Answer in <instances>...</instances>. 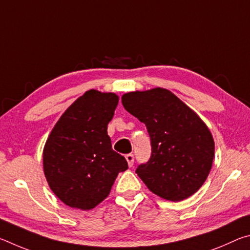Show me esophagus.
<instances>
[{
	"label": "esophagus",
	"instance_id": "34e87169",
	"mask_svg": "<svg viewBox=\"0 0 250 250\" xmlns=\"http://www.w3.org/2000/svg\"><path fill=\"white\" fill-rule=\"evenodd\" d=\"M125 160H126V162H128V166H129L130 167L133 166V163H134V156H133L132 153L126 154V155H125Z\"/></svg>",
	"mask_w": 250,
	"mask_h": 250
}]
</instances>
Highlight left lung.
<instances>
[{"instance_id":"1","label":"left lung","mask_w":250,"mask_h":250,"mask_svg":"<svg viewBox=\"0 0 250 250\" xmlns=\"http://www.w3.org/2000/svg\"><path fill=\"white\" fill-rule=\"evenodd\" d=\"M122 104L150 135V159L135 170L147 188L172 202L197 192L214 159L213 137L200 117L163 88L128 92Z\"/></svg>"}]
</instances>
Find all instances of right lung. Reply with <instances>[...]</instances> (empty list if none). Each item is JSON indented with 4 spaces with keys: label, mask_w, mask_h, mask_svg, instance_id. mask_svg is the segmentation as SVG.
Segmentation results:
<instances>
[{
    "label": "right lung",
    "mask_w": 250,
    "mask_h": 250,
    "mask_svg": "<svg viewBox=\"0 0 250 250\" xmlns=\"http://www.w3.org/2000/svg\"><path fill=\"white\" fill-rule=\"evenodd\" d=\"M118 101L115 94L88 90L66 110L46 141V180L66 205L94 208L109 195L118 174L128 168L107 133Z\"/></svg>",
    "instance_id": "1"
}]
</instances>
